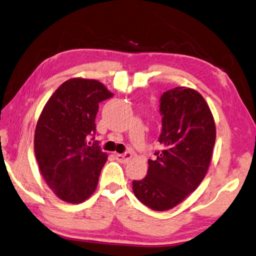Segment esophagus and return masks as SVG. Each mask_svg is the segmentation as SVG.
<instances>
[{
  "label": "esophagus",
  "instance_id": "esophagus-1",
  "mask_svg": "<svg viewBox=\"0 0 256 256\" xmlns=\"http://www.w3.org/2000/svg\"><path fill=\"white\" fill-rule=\"evenodd\" d=\"M132 158V152H126L124 154H117L116 155V160L120 162V163H128V162Z\"/></svg>",
  "mask_w": 256,
  "mask_h": 256
}]
</instances>
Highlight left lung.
<instances>
[{
    "label": "left lung",
    "instance_id": "1",
    "mask_svg": "<svg viewBox=\"0 0 256 256\" xmlns=\"http://www.w3.org/2000/svg\"><path fill=\"white\" fill-rule=\"evenodd\" d=\"M163 146L149 160L144 179L132 182L133 192L154 210L176 208L196 190L208 172L216 144V123L205 99L192 88H176L160 96Z\"/></svg>",
    "mask_w": 256,
    "mask_h": 256
}]
</instances>
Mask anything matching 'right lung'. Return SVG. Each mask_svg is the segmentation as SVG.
Returning <instances> with one entry per match:
<instances>
[{
	"mask_svg": "<svg viewBox=\"0 0 256 256\" xmlns=\"http://www.w3.org/2000/svg\"><path fill=\"white\" fill-rule=\"evenodd\" d=\"M114 94L99 80L72 78L48 99L36 124L34 149L40 171L56 196L78 204L94 192L107 160L96 134L101 101Z\"/></svg>",
	"mask_w": 256,
	"mask_h": 256,
	"instance_id": "add662e5",
	"label": "right lung"
}]
</instances>
